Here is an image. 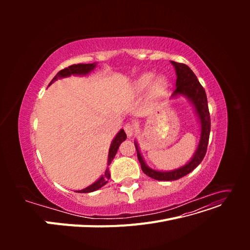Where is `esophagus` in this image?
Listing matches in <instances>:
<instances>
[{
    "label": "esophagus",
    "instance_id": "1",
    "mask_svg": "<svg viewBox=\"0 0 250 250\" xmlns=\"http://www.w3.org/2000/svg\"><path fill=\"white\" fill-rule=\"evenodd\" d=\"M124 130H125V132L127 134V137L128 138H131L132 135L134 134V132H135V127L132 124H126L125 127H124Z\"/></svg>",
    "mask_w": 250,
    "mask_h": 250
}]
</instances>
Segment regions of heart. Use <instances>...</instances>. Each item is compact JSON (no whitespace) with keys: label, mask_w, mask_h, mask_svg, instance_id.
Wrapping results in <instances>:
<instances>
[{"label":"heart","mask_w":250,"mask_h":250,"mask_svg":"<svg viewBox=\"0 0 250 250\" xmlns=\"http://www.w3.org/2000/svg\"><path fill=\"white\" fill-rule=\"evenodd\" d=\"M153 78V74L151 73H145L141 75V76L138 78V80L135 81L134 87L137 90H144L147 88L150 85V81H152ZM168 86V82L166 80L165 77L163 76H158L156 77L151 83V92L154 95H160L163 92H165V89Z\"/></svg>","instance_id":"heart-1"}]
</instances>
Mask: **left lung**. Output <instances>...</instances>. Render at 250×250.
<instances>
[{"label":"left lung","mask_w":250,"mask_h":250,"mask_svg":"<svg viewBox=\"0 0 250 250\" xmlns=\"http://www.w3.org/2000/svg\"><path fill=\"white\" fill-rule=\"evenodd\" d=\"M171 63L175 67L177 76L176 89L173 92L172 98L177 97L179 95L185 96L187 99L193 104L196 115H197L201 125V134L199 145L197 147V150L195 151V154L191 158V161L187 165H185L184 167H180L176 170H172L168 172L156 171L149 168L143 160L137 142H134L135 150H137L138 158L143 172L151 178L164 181L179 179L186 176L187 174L192 172L196 167H197V166L202 162L203 157L206 156L210 131V117L208 106V98L206 90H204V88L200 84V82L198 81L197 77H196V75L187 64L175 62H171Z\"/></svg>","instance_id":"obj_1"}]
</instances>
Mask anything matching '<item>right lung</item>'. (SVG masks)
I'll return each mask as SVG.
<instances>
[{
  "label": "right lung",
  "instance_id": "1",
  "mask_svg": "<svg viewBox=\"0 0 250 250\" xmlns=\"http://www.w3.org/2000/svg\"><path fill=\"white\" fill-rule=\"evenodd\" d=\"M95 67H96V63H78V64L70 65V66L65 67V69L59 71L56 74V76L52 79V81L50 82L49 85H51L52 83L54 82V81H56L57 79L70 77V76H72V75H82V76H84V75H87L88 73L92 72L95 69ZM126 138L127 137H126L125 131L123 129H121L118 132V134L116 135V138L113 139V141L111 142L110 148H109V152H108L107 166H109L111 164L113 157L116 156V153H117V151L119 149V146L121 145V143L126 140ZM109 178H110V173H109V169L107 168L106 170H105L104 175H102L99 179H98L97 181H95L93 185H90L89 187L83 188V190L77 191V193H90V192L97 191L98 188H100L104 185H106Z\"/></svg>",
  "mask_w": 250,
  "mask_h": 250
}]
</instances>
